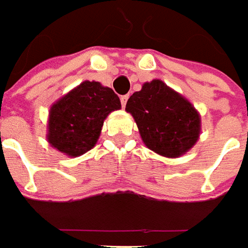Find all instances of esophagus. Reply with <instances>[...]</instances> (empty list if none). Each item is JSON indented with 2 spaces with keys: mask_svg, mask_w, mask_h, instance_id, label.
<instances>
[{
  "mask_svg": "<svg viewBox=\"0 0 248 248\" xmlns=\"http://www.w3.org/2000/svg\"><path fill=\"white\" fill-rule=\"evenodd\" d=\"M128 99H129V94H124V96H121V105L123 107H125V104H127Z\"/></svg>",
  "mask_w": 248,
  "mask_h": 248,
  "instance_id": "esophagus-1",
  "label": "esophagus"
}]
</instances>
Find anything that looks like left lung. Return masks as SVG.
<instances>
[{"mask_svg":"<svg viewBox=\"0 0 248 248\" xmlns=\"http://www.w3.org/2000/svg\"><path fill=\"white\" fill-rule=\"evenodd\" d=\"M144 144L166 157H179L192 148L200 133V116L194 105L161 80L145 82L128 99Z\"/></svg>","mask_w":248,"mask_h":248,"instance_id":"1","label":"left lung"}]
</instances>
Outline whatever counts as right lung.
<instances>
[{"instance_id": "1", "label": "right lung", "mask_w": 248, "mask_h": 248, "mask_svg": "<svg viewBox=\"0 0 248 248\" xmlns=\"http://www.w3.org/2000/svg\"><path fill=\"white\" fill-rule=\"evenodd\" d=\"M121 108L119 96L97 81H84L56 101L49 112L48 141L76 157L97 143L107 116Z\"/></svg>"}]
</instances>
